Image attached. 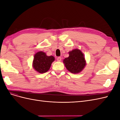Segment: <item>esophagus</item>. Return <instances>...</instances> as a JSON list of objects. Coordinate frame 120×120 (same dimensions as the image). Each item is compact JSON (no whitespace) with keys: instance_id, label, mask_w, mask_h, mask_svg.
Wrapping results in <instances>:
<instances>
[{"instance_id":"esophagus-1","label":"esophagus","mask_w":120,"mask_h":120,"mask_svg":"<svg viewBox=\"0 0 120 120\" xmlns=\"http://www.w3.org/2000/svg\"><path fill=\"white\" fill-rule=\"evenodd\" d=\"M61 57H60V56H59V57H57V60L58 61H61Z\"/></svg>"}]
</instances>
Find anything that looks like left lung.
<instances>
[{
  "instance_id": "8db88e82",
  "label": "left lung",
  "mask_w": 120,
  "mask_h": 120,
  "mask_svg": "<svg viewBox=\"0 0 120 120\" xmlns=\"http://www.w3.org/2000/svg\"><path fill=\"white\" fill-rule=\"evenodd\" d=\"M69 56L65 58L63 62L67 70L72 74L80 72L86 65L83 53L79 49H75L69 52Z\"/></svg>"
}]
</instances>
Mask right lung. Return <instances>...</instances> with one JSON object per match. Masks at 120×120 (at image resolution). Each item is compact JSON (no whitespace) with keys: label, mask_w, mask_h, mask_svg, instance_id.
Here are the masks:
<instances>
[{"label":"right lung","mask_w":120,"mask_h":120,"mask_svg":"<svg viewBox=\"0 0 120 120\" xmlns=\"http://www.w3.org/2000/svg\"><path fill=\"white\" fill-rule=\"evenodd\" d=\"M54 60V57L53 56H47L45 52H38L34 56L32 66L39 73H45L49 70Z\"/></svg>","instance_id":"obj_1"}]
</instances>
